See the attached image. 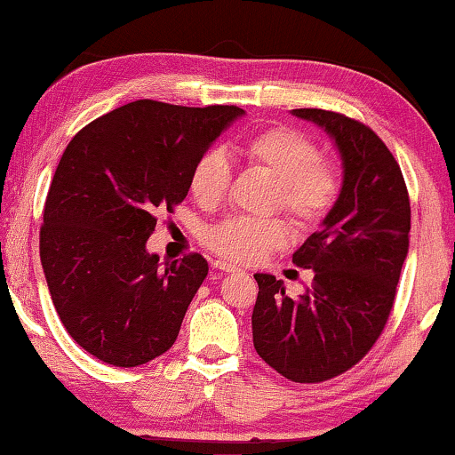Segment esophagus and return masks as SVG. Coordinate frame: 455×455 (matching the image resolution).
Here are the masks:
<instances>
[{
  "label": "esophagus",
  "mask_w": 455,
  "mask_h": 455,
  "mask_svg": "<svg viewBox=\"0 0 455 455\" xmlns=\"http://www.w3.org/2000/svg\"><path fill=\"white\" fill-rule=\"evenodd\" d=\"M213 267L217 268V271H223V273H238L240 268L232 265V262H226V260H215Z\"/></svg>",
  "instance_id": "34e87169"
}]
</instances>
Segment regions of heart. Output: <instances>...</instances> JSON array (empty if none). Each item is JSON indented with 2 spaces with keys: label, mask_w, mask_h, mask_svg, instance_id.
Wrapping results in <instances>:
<instances>
[{
  "label": "heart",
  "mask_w": 455,
  "mask_h": 455,
  "mask_svg": "<svg viewBox=\"0 0 455 455\" xmlns=\"http://www.w3.org/2000/svg\"><path fill=\"white\" fill-rule=\"evenodd\" d=\"M243 154L250 166L279 180L275 209H285L298 228H315L332 212L342 188L337 164L322 160L315 141L293 127H271L248 137ZM232 162L220 149L207 151L190 176V193L203 207H217L232 187ZM287 223L279 217H229L209 229L207 246L235 262L260 260L287 242Z\"/></svg>",
  "instance_id": "obj_1"
}]
</instances>
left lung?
Instances as JSON below:
<instances>
[{"instance_id": "1", "label": "left lung", "mask_w": 455, "mask_h": 455, "mask_svg": "<svg viewBox=\"0 0 455 455\" xmlns=\"http://www.w3.org/2000/svg\"><path fill=\"white\" fill-rule=\"evenodd\" d=\"M332 137L342 188L332 212L295 250L293 265L312 268L299 298L283 281L256 273L254 348L283 378L318 384L351 370L384 331L408 254L411 201L398 162L367 124L322 108H295Z\"/></svg>"}]
</instances>
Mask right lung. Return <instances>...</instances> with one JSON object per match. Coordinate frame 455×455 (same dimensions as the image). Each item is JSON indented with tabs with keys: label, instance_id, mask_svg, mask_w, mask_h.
I'll return each instance as SVG.
<instances>
[{
	"label": "right lung",
	"instance_id": "add662e5",
	"mask_svg": "<svg viewBox=\"0 0 455 455\" xmlns=\"http://www.w3.org/2000/svg\"><path fill=\"white\" fill-rule=\"evenodd\" d=\"M243 110L137 100L65 148L49 187L41 262L65 331L96 359L137 367L174 345L209 273L201 254L160 265L146 243L172 213L196 162Z\"/></svg>",
	"mask_w": 455,
	"mask_h": 455
}]
</instances>
